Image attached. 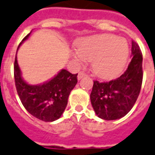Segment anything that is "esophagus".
<instances>
[{"label": "esophagus", "mask_w": 155, "mask_h": 155, "mask_svg": "<svg viewBox=\"0 0 155 155\" xmlns=\"http://www.w3.org/2000/svg\"><path fill=\"white\" fill-rule=\"evenodd\" d=\"M86 76V74L85 73H84V72L81 71V72H79L78 73V80H80V79H81L82 78H84V77Z\"/></svg>", "instance_id": "esophagus-1"}]
</instances>
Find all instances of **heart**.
<instances>
[{
  "label": "heart",
  "instance_id": "obj_1",
  "mask_svg": "<svg viewBox=\"0 0 155 155\" xmlns=\"http://www.w3.org/2000/svg\"><path fill=\"white\" fill-rule=\"evenodd\" d=\"M77 49L73 54L75 61L81 64L92 61L93 70L102 78L119 74L129 57L127 41L108 33L83 38L77 43Z\"/></svg>",
  "mask_w": 155,
  "mask_h": 155
}]
</instances>
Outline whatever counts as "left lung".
<instances>
[{
  "label": "left lung",
  "mask_w": 155,
  "mask_h": 155,
  "mask_svg": "<svg viewBox=\"0 0 155 155\" xmlns=\"http://www.w3.org/2000/svg\"><path fill=\"white\" fill-rule=\"evenodd\" d=\"M132 59L117 79L106 82L94 81L90 101L96 114L104 120H116L127 115L137 101L142 83V54L132 41Z\"/></svg>",
  "instance_id": "obj_1"
}]
</instances>
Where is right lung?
<instances>
[{"mask_svg":"<svg viewBox=\"0 0 155 155\" xmlns=\"http://www.w3.org/2000/svg\"><path fill=\"white\" fill-rule=\"evenodd\" d=\"M30 33L25 37L17 50ZM77 76L78 74H72L66 70H61L45 83L29 85L22 78L16 54L14 78L18 96L26 110L33 117L44 122H54L61 117L67 106L69 95L78 82Z\"/></svg>","mask_w":155,"mask_h":155,"instance_id":"add662e5","label":"right lung"}]
</instances>
